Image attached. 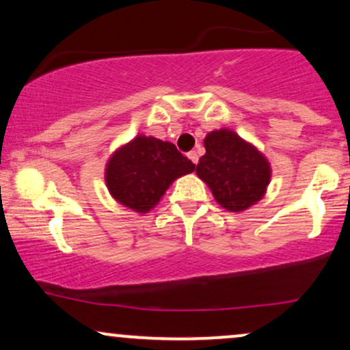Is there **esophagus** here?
<instances>
[{
  "instance_id": "obj_1",
  "label": "esophagus",
  "mask_w": 350,
  "mask_h": 350,
  "mask_svg": "<svg viewBox=\"0 0 350 350\" xmlns=\"http://www.w3.org/2000/svg\"><path fill=\"white\" fill-rule=\"evenodd\" d=\"M188 159H189V161H191L193 163H198V159H200V157H198L196 150H191V152H188Z\"/></svg>"
}]
</instances>
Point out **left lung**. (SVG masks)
<instances>
[{"instance_id":"obj_1","label":"left lung","mask_w":350,"mask_h":350,"mask_svg":"<svg viewBox=\"0 0 350 350\" xmlns=\"http://www.w3.org/2000/svg\"><path fill=\"white\" fill-rule=\"evenodd\" d=\"M204 148L196 174L222 208L239 213L261 200L271 178L265 155L230 129L209 133Z\"/></svg>"}]
</instances>
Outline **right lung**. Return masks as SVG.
Segmentation results:
<instances>
[{
  "mask_svg": "<svg viewBox=\"0 0 350 350\" xmlns=\"http://www.w3.org/2000/svg\"><path fill=\"white\" fill-rule=\"evenodd\" d=\"M193 170L195 163L172 142L137 136L111 155L105 180L116 201L137 213H148L175 178Z\"/></svg>",
  "mask_w": 350,
  "mask_h": 350,
  "instance_id": "add662e5",
  "label": "right lung"
}]
</instances>
